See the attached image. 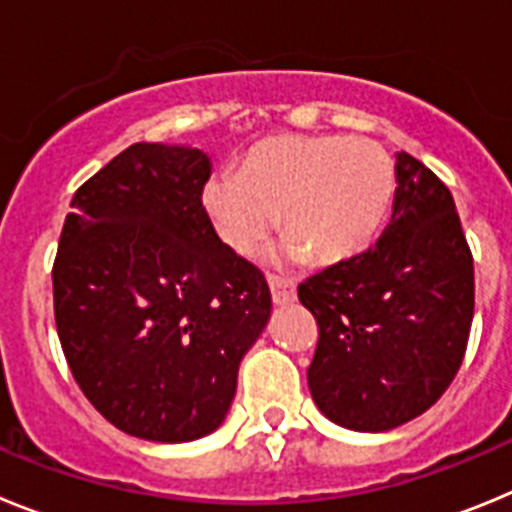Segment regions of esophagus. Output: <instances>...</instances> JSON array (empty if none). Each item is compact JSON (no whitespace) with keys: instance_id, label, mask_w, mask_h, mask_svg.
<instances>
[{"instance_id":"esophagus-1","label":"esophagus","mask_w":512,"mask_h":512,"mask_svg":"<svg viewBox=\"0 0 512 512\" xmlns=\"http://www.w3.org/2000/svg\"><path fill=\"white\" fill-rule=\"evenodd\" d=\"M269 287H271V300H274V305L284 307V305H292V302L297 300L295 282H289V279L269 277Z\"/></svg>"}]
</instances>
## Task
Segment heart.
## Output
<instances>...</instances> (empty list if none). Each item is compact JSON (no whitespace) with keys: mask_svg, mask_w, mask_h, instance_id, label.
Returning <instances> with one entry per match:
<instances>
[{"mask_svg":"<svg viewBox=\"0 0 512 512\" xmlns=\"http://www.w3.org/2000/svg\"><path fill=\"white\" fill-rule=\"evenodd\" d=\"M395 194V161L377 140L279 135L248 148L235 176L207 179L202 207L238 256L256 251L279 215L284 259L330 266L372 246Z\"/></svg>","mask_w":512,"mask_h":512,"instance_id":"1","label":"heart"}]
</instances>
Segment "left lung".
Listing matches in <instances>:
<instances>
[{
  "label": "left lung",
  "mask_w": 512,
  "mask_h": 512,
  "mask_svg": "<svg viewBox=\"0 0 512 512\" xmlns=\"http://www.w3.org/2000/svg\"><path fill=\"white\" fill-rule=\"evenodd\" d=\"M397 194L377 246L297 287L320 328L310 395L333 423L392 431L446 392L467 351L474 261L449 187L397 153Z\"/></svg>",
  "instance_id": "1"
}]
</instances>
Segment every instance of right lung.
Instances as JSON below:
<instances>
[{
	"label": "right lung",
	"instance_id": "right-lung-1",
	"mask_svg": "<svg viewBox=\"0 0 512 512\" xmlns=\"http://www.w3.org/2000/svg\"><path fill=\"white\" fill-rule=\"evenodd\" d=\"M210 156L135 143L76 189L53 310L76 384L128 436L184 443L220 428L238 366L271 315L264 274L202 207Z\"/></svg>",
	"mask_w": 512,
	"mask_h": 512
}]
</instances>
